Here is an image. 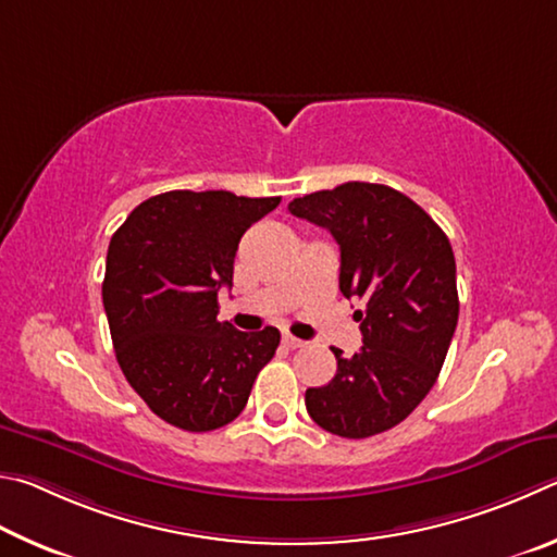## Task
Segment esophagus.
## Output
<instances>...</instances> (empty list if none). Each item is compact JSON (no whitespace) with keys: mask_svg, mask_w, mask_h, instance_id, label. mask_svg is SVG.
Here are the masks:
<instances>
[{"mask_svg":"<svg viewBox=\"0 0 557 557\" xmlns=\"http://www.w3.org/2000/svg\"><path fill=\"white\" fill-rule=\"evenodd\" d=\"M284 345H286L288 349H298V347H304L306 343H304V339L294 337V335H284Z\"/></svg>","mask_w":557,"mask_h":557,"instance_id":"obj_1","label":"esophagus"}]
</instances>
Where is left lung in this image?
I'll return each instance as SVG.
<instances>
[{"label": "left lung", "instance_id": "left-lung-1", "mask_svg": "<svg viewBox=\"0 0 557 557\" xmlns=\"http://www.w3.org/2000/svg\"><path fill=\"white\" fill-rule=\"evenodd\" d=\"M339 244V290L364 304L362 349L337 357L330 384L308 388L323 431L369 437L404 421L431 392L457 327L455 253L431 214L379 183H343L288 202Z\"/></svg>", "mask_w": 557, "mask_h": 557}]
</instances>
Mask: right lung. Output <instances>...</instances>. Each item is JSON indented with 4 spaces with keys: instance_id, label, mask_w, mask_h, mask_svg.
Listing matches in <instances>:
<instances>
[{
    "instance_id": "1",
    "label": "right lung",
    "mask_w": 557,
    "mask_h": 557,
    "mask_svg": "<svg viewBox=\"0 0 557 557\" xmlns=\"http://www.w3.org/2000/svg\"><path fill=\"white\" fill-rule=\"evenodd\" d=\"M281 198L171 190L136 205L107 249L102 304L116 362L151 411L208 433L237 418L281 333L218 320L242 234Z\"/></svg>"
}]
</instances>
